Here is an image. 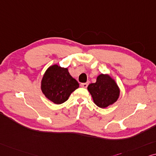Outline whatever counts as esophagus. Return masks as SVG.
Instances as JSON below:
<instances>
[{
    "label": "esophagus",
    "mask_w": 156,
    "mask_h": 156,
    "mask_svg": "<svg viewBox=\"0 0 156 156\" xmlns=\"http://www.w3.org/2000/svg\"><path fill=\"white\" fill-rule=\"evenodd\" d=\"M88 83H84L80 84V86L83 87V88H86L87 87H88Z\"/></svg>",
    "instance_id": "obj_1"
}]
</instances>
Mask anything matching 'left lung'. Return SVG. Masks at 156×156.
<instances>
[{
	"instance_id": "obj_1",
	"label": "left lung",
	"mask_w": 156,
	"mask_h": 156,
	"mask_svg": "<svg viewBox=\"0 0 156 156\" xmlns=\"http://www.w3.org/2000/svg\"><path fill=\"white\" fill-rule=\"evenodd\" d=\"M88 90L97 106L105 108L113 105L120 96V88L117 83L108 74L98 76L96 82L88 86Z\"/></svg>"
}]
</instances>
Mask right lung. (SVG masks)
Instances as JSON below:
<instances>
[{"label":"right lung","instance_id":"obj_1","mask_svg":"<svg viewBox=\"0 0 156 156\" xmlns=\"http://www.w3.org/2000/svg\"><path fill=\"white\" fill-rule=\"evenodd\" d=\"M79 87V84L70 76L68 68L54 64L48 68L41 83L42 93L55 104H61Z\"/></svg>","mask_w":156,"mask_h":156}]
</instances>
